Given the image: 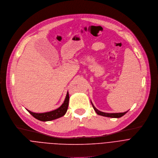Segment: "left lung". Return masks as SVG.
Listing matches in <instances>:
<instances>
[{"label": "left lung", "mask_w": 158, "mask_h": 158, "mask_svg": "<svg viewBox=\"0 0 158 158\" xmlns=\"http://www.w3.org/2000/svg\"><path fill=\"white\" fill-rule=\"evenodd\" d=\"M91 105L93 106V109L94 110V111H96V113L98 114V115H101V116H106V117H110V118H120L123 116H124L126 113H127L128 111H126V112H124V113H104V112H102V111H99L98 109H97L95 107H94V106L93 105V104L92 103V102H91Z\"/></svg>", "instance_id": "1"}]
</instances>
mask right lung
<instances>
[{"mask_svg": "<svg viewBox=\"0 0 158 158\" xmlns=\"http://www.w3.org/2000/svg\"><path fill=\"white\" fill-rule=\"evenodd\" d=\"M69 103V92H67L64 103H63V104L58 108L55 110H53L49 112H46V113H37L31 112L30 110H28L27 109L26 110L35 118L42 121H52V120L59 118L63 116H64L67 111Z\"/></svg>", "mask_w": 158, "mask_h": 158, "instance_id": "right-lung-1", "label": "right lung"}]
</instances>
